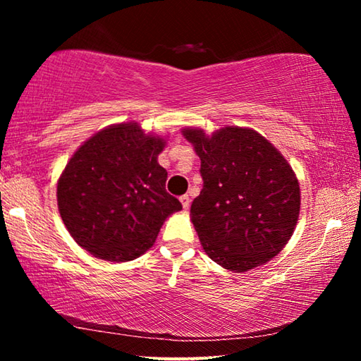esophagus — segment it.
Here are the masks:
<instances>
[{"instance_id":"34e87169","label":"esophagus","mask_w":361,"mask_h":361,"mask_svg":"<svg viewBox=\"0 0 361 361\" xmlns=\"http://www.w3.org/2000/svg\"><path fill=\"white\" fill-rule=\"evenodd\" d=\"M180 202H181V205H183V209H188V207H189V197H188V195H181V197H180Z\"/></svg>"}]
</instances>
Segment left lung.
Here are the masks:
<instances>
[{"label": "left lung", "instance_id": "8db88e82", "mask_svg": "<svg viewBox=\"0 0 361 361\" xmlns=\"http://www.w3.org/2000/svg\"><path fill=\"white\" fill-rule=\"evenodd\" d=\"M183 133L200 157L204 186L192 200L191 219L205 253L234 272L272 259L293 235L301 205L288 162L252 129Z\"/></svg>", "mask_w": 361, "mask_h": 361}]
</instances>
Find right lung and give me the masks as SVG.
<instances>
[{"label":"right lung","instance_id":"add662e5","mask_svg":"<svg viewBox=\"0 0 361 361\" xmlns=\"http://www.w3.org/2000/svg\"><path fill=\"white\" fill-rule=\"evenodd\" d=\"M164 145L127 122L95 133L73 154L59 180L57 202L78 245L116 262L152 247L166 218L181 210L157 162Z\"/></svg>","mask_w":361,"mask_h":361}]
</instances>
